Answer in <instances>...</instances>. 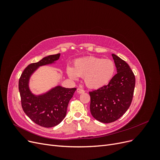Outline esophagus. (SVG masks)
Segmentation results:
<instances>
[{"label": "esophagus", "instance_id": "1", "mask_svg": "<svg viewBox=\"0 0 160 160\" xmlns=\"http://www.w3.org/2000/svg\"><path fill=\"white\" fill-rule=\"evenodd\" d=\"M77 91L78 93H85V90H83V89H81V88H78L77 89Z\"/></svg>", "mask_w": 160, "mask_h": 160}]
</instances>
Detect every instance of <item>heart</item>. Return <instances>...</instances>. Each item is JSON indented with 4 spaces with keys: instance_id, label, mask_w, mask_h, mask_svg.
<instances>
[{
    "instance_id": "obj_1",
    "label": "heart",
    "mask_w": 160,
    "mask_h": 160,
    "mask_svg": "<svg viewBox=\"0 0 160 160\" xmlns=\"http://www.w3.org/2000/svg\"><path fill=\"white\" fill-rule=\"evenodd\" d=\"M115 66L113 61L95 57H88L76 59L73 67H68L67 75L76 80L82 77L87 87L91 89H99L108 85L115 73Z\"/></svg>"
}]
</instances>
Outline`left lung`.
<instances>
[{"instance_id": "obj_1", "label": "left lung", "mask_w": 160, "mask_h": 160, "mask_svg": "<svg viewBox=\"0 0 160 160\" xmlns=\"http://www.w3.org/2000/svg\"><path fill=\"white\" fill-rule=\"evenodd\" d=\"M111 55L118 73L108 85L89 92L91 113L104 123L115 122L126 112L132 103L135 85V75L129 65L115 54Z\"/></svg>"}]
</instances>
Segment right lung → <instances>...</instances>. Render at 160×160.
<instances>
[{"label":"right lung","mask_w":160,"mask_h":160,"mask_svg":"<svg viewBox=\"0 0 160 160\" xmlns=\"http://www.w3.org/2000/svg\"><path fill=\"white\" fill-rule=\"evenodd\" d=\"M60 53L43 58L28 65L18 81V90L24 112L33 122L44 128H52L60 123L65 117L70 99L76 88L57 86L45 94L36 96L28 88V81L38 67L51 64L59 59Z\"/></svg>","instance_id":"right-lung-1"}]
</instances>
